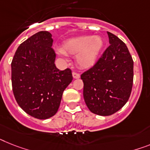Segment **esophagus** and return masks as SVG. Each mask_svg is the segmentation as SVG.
I'll return each instance as SVG.
<instances>
[{
	"label": "esophagus",
	"mask_w": 150,
	"mask_h": 150,
	"mask_svg": "<svg viewBox=\"0 0 150 150\" xmlns=\"http://www.w3.org/2000/svg\"><path fill=\"white\" fill-rule=\"evenodd\" d=\"M72 76L74 79H79V78H80V74L78 72H75V71H73Z\"/></svg>",
	"instance_id": "1"
}]
</instances>
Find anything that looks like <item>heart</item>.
<instances>
[{
  "label": "heart",
  "instance_id": "obj_1",
  "mask_svg": "<svg viewBox=\"0 0 150 150\" xmlns=\"http://www.w3.org/2000/svg\"><path fill=\"white\" fill-rule=\"evenodd\" d=\"M100 36H84L75 37L65 42L61 48V53L76 56L77 64L81 68L92 66L103 47Z\"/></svg>",
  "mask_w": 150,
  "mask_h": 150
}]
</instances>
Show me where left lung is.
<instances>
[{
    "instance_id": "8db88e82",
    "label": "left lung",
    "mask_w": 150,
    "mask_h": 150,
    "mask_svg": "<svg viewBox=\"0 0 150 150\" xmlns=\"http://www.w3.org/2000/svg\"><path fill=\"white\" fill-rule=\"evenodd\" d=\"M110 45L94 66L83 72V95L91 111L109 116L127 102L133 82V61L121 40L108 32Z\"/></svg>"
}]
</instances>
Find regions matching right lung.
I'll return each mask as SVG.
<instances>
[{
  "label": "right lung",
  "instance_id": "1",
  "mask_svg": "<svg viewBox=\"0 0 150 150\" xmlns=\"http://www.w3.org/2000/svg\"><path fill=\"white\" fill-rule=\"evenodd\" d=\"M52 42L50 32H38L20 45L11 62L12 88L17 104L40 120L56 114L62 93L73 79L71 69L56 68Z\"/></svg>",
  "mask_w": 150,
  "mask_h": 150
}]
</instances>
